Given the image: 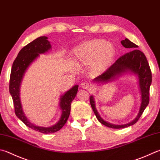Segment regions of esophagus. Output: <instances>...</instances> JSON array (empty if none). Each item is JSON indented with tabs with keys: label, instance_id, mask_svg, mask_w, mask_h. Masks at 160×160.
Returning a JSON list of instances; mask_svg holds the SVG:
<instances>
[{
	"label": "esophagus",
	"instance_id": "34e87169",
	"mask_svg": "<svg viewBox=\"0 0 160 160\" xmlns=\"http://www.w3.org/2000/svg\"><path fill=\"white\" fill-rule=\"evenodd\" d=\"M81 87H82V88L83 89H89L91 88V85H90V84H89L88 82H84L81 83Z\"/></svg>",
	"mask_w": 160,
	"mask_h": 160
}]
</instances>
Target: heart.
<instances>
[{
    "instance_id": "obj_1",
    "label": "heart",
    "mask_w": 160,
    "mask_h": 160,
    "mask_svg": "<svg viewBox=\"0 0 160 160\" xmlns=\"http://www.w3.org/2000/svg\"><path fill=\"white\" fill-rule=\"evenodd\" d=\"M74 55L82 64L90 65L94 74L105 71L115 57V49L112 43L103 39H94L83 42L74 49Z\"/></svg>"
}]
</instances>
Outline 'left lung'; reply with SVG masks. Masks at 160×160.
I'll list each match as a JSON object with an SVG mask.
<instances>
[{"instance_id":"1","label":"left lung","mask_w":160,"mask_h":160,"mask_svg":"<svg viewBox=\"0 0 160 160\" xmlns=\"http://www.w3.org/2000/svg\"><path fill=\"white\" fill-rule=\"evenodd\" d=\"M121 43L124 48H129L130 50L138 48V45L131 42L127 38L122 40ZM128 70L138 75L139 87H140L141 94V104L140 110H139L138 116L134 120L131 122L129 124H124V125H115V124L107 122L100 117L99 114H98L97 109H96L94 97L91 96L89 98L90 104H91L92 110L96 115L97 120L103 125L110 127V128L122 129L134 124L141 118L144 110L146 109L149 103L150 87L151 82H152V72H151L149 63L148 62L146 56H145L143 52H142L140 50L135 49L134 50H132L123 54L122 56H121L118 59H117V61L112 66H110L105 72H103L99 76L96 78L94 80L98 82H106V81L113 79V78H115L116 75H120Z\"/></svg>"}]
</instances>
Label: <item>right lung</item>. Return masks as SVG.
<instances>
[{"label":"right lung","instance_id":"1","mask_svg":"<svg viewBox=\"0 0 160 160\" xmlns=\"http://www.w3.org/2000/svg\"><path fill=\"white\" fill-rule=\"evenodd\" d=\"M51 48V45L48 40V37L41 36L34 40L23 48L14 61L10 78L9 90L13 100L14 112L17 117L19 118L29 128L38 131L42 133H51L56 132L62 128L68 120L71 112V104L77 94L78 86L75 85L66 92L62 96L60 101V108L62 114L59 121L51 127H40L35 126L31 123L26 117L22 110V107L19 98V87L23 75L31 63L39 56V54L45 53Z\"/></svg>","mask_w":160,"mask_h":160}]
</instances>
